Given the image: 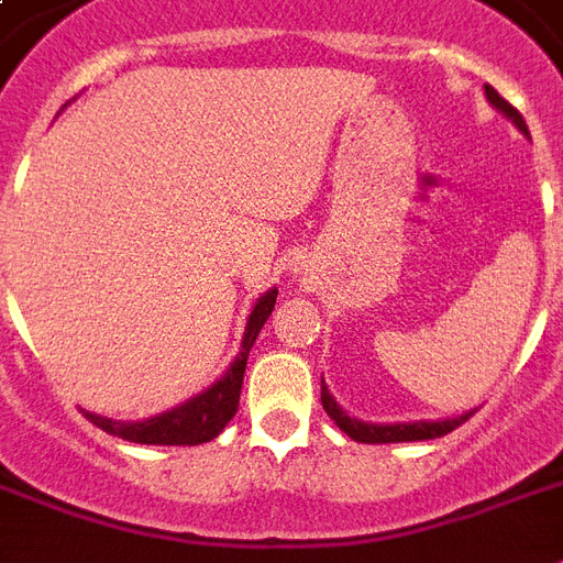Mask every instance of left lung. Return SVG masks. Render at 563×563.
I'll use <instances>...</instances> for the list:
<instances>
[{
    "mask_svg": "<svg viewBox=\"0 0 563 563\" xmlns=\"http://www.w3.org/2000/svg\"><path fill=\"white\" fill-rule=\"evenodd\" d=\"M485 96H488L490 108H497L503 117H508L517 125V131H523L529 136V128H526L523 117L517 113V108H511L503 96H499L494 87L485 84ZM321 402H324V411L335 420V427L342 429L344 435H351L353 441L360 444H400V441H429V438H441L446 432H453L455 427H462L464 420L471 418L473 411H464L459 418L446 420H415V423H365V420L351 418L347 411H342V406L333 400V394L327 391L324 379H321Z\"/></svg>",
    "mask_w": 563,
    "mask_h": 563,
    "instance_id": "1",
    "label": "left lung"
}]
</instances>
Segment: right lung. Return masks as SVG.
<instances>
[{"label":"right lung","instance_id":"right-lung-1","mask_svg":"<svg viewBox=\"0 0 563 563\" xmlns=\"http://www.w3.org/2000/svg\"><path fill=\"white\" fill-rule=\"evenodd\" d=\"M277 300V289H268L263 298L256 300L251 316H247L245 335H242V351L236 360L230 362L224 376H219L207 391L195 394L192 400L180 402L175 409L154 415L148 420H110L101 418L96 411H84L90 423L110 432V435L122 438V441H134V444H166V446H195L203 441H212L221 429L228 427V420L239 409V391H242V376H245L247 353L254 347L256 335L268 321Z\"/></svg>","mask_w":563,"mask_h":563}]
</instances>
